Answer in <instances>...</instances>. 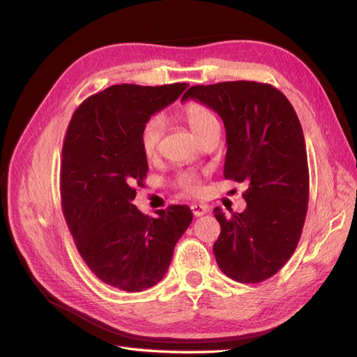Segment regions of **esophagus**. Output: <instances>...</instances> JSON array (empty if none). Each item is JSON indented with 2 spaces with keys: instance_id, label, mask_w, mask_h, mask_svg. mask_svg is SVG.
<instances>
[{
  "instance_id": "esophagus-1",
  "label": "esophagus",
  "mask_w": 357,
  "mask_h": 357,
  "mask_svg": "<svg viewBox=\"0 0 357 357\" xmlns=\"http://www.w3.org/2000/svg\"><path fill=\"white\" fill-rule=\"evenodd\" d=\"M190 208H192V213H193V215H195V218H199V215H204L205 213L208 211V207H207V205H204V204H193Z\"/></svg>"
}]
</instances>
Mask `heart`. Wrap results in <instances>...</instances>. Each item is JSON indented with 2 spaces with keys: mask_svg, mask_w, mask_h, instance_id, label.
Instances as JSON below:
<instances>
[{
  "mask_svg": "<svg viewBox=\"0 0 357 357\" xmlns=\"http://www.w3.org/2000/svg\"><path fill=\"white\" fill-rule=\"evenodd\" d=\"M181 117L185 119L186 123L192 129V132L197 137L207 131L210 126L219 123L218 119H215V116L207 109V107L197 102H190L183 107ZM162 132H164V121H162L159 116L150 117L143 125L142 131H139V149H142L143 155L147 159H153L158 155ZM176 186L188 193H199L202 189L201 181L195 176L189 174V172H183V174L177 177Z\"/></svg>",
  "mask_w": 357,
  "mask_h": 357,
  "instance_id": "heart-1",
  "label": "heart"
}]
</instances>
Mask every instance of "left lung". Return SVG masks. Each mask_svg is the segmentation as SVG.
<instances>
[{"label": "left lung", "instance_id": "left-lung-1", "mask_svg": "<svg viewBox=\"0 0 357 357\" xmlns=\"http://www.w3.org/2000/svg\"><path fill=\"white\" fill-rule=\"evenodd\" d=\"M198 100L222 117L226 129V180L247 183L243 213L214 218L219 268L240 283L273 277L294 255L305 223L310 174L304 132L286 96L259 82L192 86L181 100Z\"/></svg>", "mask_w": 357, "mask_h": 357}]
</instances>
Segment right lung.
<instances>
[{"label": "right lung", "instance_id": "right-lung-1", "mask_svg": "<svg viewBox=\"0 0 357 357\" xmlns=\"http://www.w3.org/2000/svg\"><path fill=\"white\" fill-rule=\"evenodd\" d=\"M188 83L113 84L74 112L62 146L61 205L75 247L105 284L142 291L159 283L193 214L169 205L149 218L132 204L147 158L139 131Z\"/></svg>", "mask_w": 357, "mask_h": 357}]
</instances>
